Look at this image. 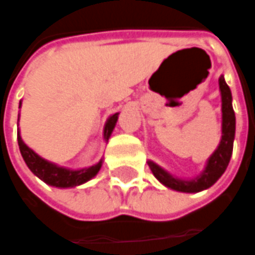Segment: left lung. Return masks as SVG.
<instances>
[{
    "label": "left lung",
    "instance_id": "obj_1",
    "mask_svg": "<svg viewBox=\"0 0 255 255\" xmlns=\"http://www.w3.org/2000/svg\"><path fill=\"white\" fill-rule=\"evenodd\" d=\"M219 89L222 96V138L215 152L207 158L205 169L192 179L178 178L154 161H148L154 176L163 186L183 193H198L213 186L227 169L232 158L233 142L236 135V116L233 110L232 92L226 83L223 75L219 77Z\"/></svg>",
    "mask_w": 255,
    "mask_h": 255
}]
</instances>
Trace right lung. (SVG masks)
Instances as JSON below:
<instances>
[{
	"instance_id": "obj_1",
	"label": "right lung",
	"mask_w": 255,
	"mask_h": 255,
	"mask_svg": "<svg viewBox=\"0 0 255 255\" xmlns=\"http://www.w3.org/2000/svg\"><path fill=\"white\" fill-rule=\"evenodd\" d=\"M19 109H21V101H19ZM119 114L120 113L113 114L106 121V126L103 129V138L106 142L110 139L111 132L117 124ZM18 121H19V117H18ZM18 145H19V151H21L23 161L26 163V166L31 169L32 173L35 176H38L40 180H43L45 183H48L50 186H55V188L66 189L83 185L99 173V171L101 169V165H103V158L92 166L79 168V169H72V168L60 166L57 163L50 162V161L36 154L32 148H29L23 142L19 131H18Z\"/></svg>"
}]
</instances>
